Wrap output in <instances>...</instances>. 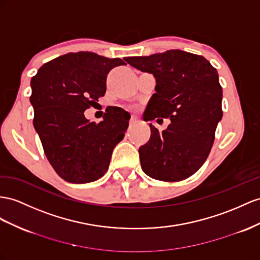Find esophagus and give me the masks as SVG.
<instances>
[{
  "label": "esophagus",
  "mask_w": 260,
  "mask_h": 260,
  "mask_svg": "<svg viewBox=\"0 0 260 260\" xmlns=\"http://www.w3.org/2000/svg\"><path fill=\"white\" fill-rule=\"evenodd\" d=\"M136 123H137V119H136V117L132 116V117H131V119H129V125H131V126H134V125H136Z\"/></svg>",
  "instance_id": "esophagus-1"
}]
</instances>
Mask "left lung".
<instances>
[{
    "mask_svg": "<svg viewBox=\"0 0 260 260\" xmlns=\"http://www.w3.org/2000/svg\"><path fill=\"white\" fill-rule=\"evenodd\" d=\"M125 60L156 79L144 121H171L162 132L149 124V141L138 149L142 169L156 180H184L206 160L223 116L218 73L204 57L179 49Z\"/></svg>",
    "mask_w": 260,
    "mask_h": 260,
    "instance_id": "1",
    "label": "left lung"
}]
</instances>
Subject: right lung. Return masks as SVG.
<instances>
[{
	"label": "right lung",
	"mask_w": 260,
	"mask_h": 260,
	"mask_svg": "<svg viewBox=\"0 0 260 260\" xmlns=\"http://www.w3.org/2000/svg\"><path fill=\"white\" fill-rule=\"evenodd\" d=\"M126 64L91 51L69 52L43 64L30 80L34 127L45 155L63 180L88 183L109 168L113 149L128 127V112L109 106L103 121L84 111L105 94L111 69Z\"/></svg>",
	"instance_id": "right-lung-1"
}]
</instances>
